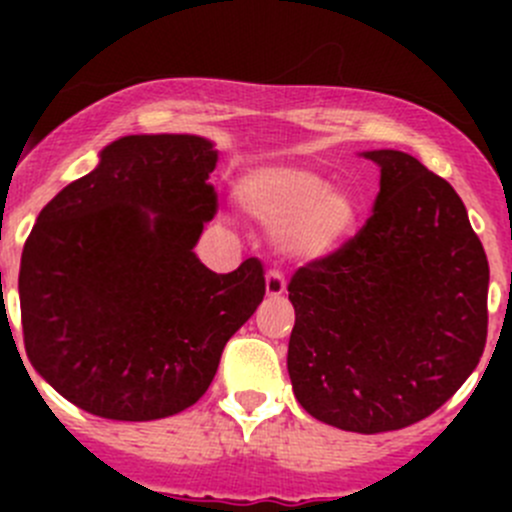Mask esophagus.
Instances as JSON below:
<instances>
[{
    "label": "esophagus",
    "instance_id": "esophagus-1",
    "mask_svg": "<svg viewBox=\"0 0 512 512\" xmlns=\"http://www.w3.org/2000/svg\"><path fill=\"white\" fill-rule=\"evenodd\" d=\"M265 292H267V297H280V294L287 292V282H285V277H282V272H277V270L267 272Z\"/></svg>",
    "mask_w": 512,
    "mask_h": 512
}]
</instances>
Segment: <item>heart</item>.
I'll list each match as a JSON object with an SVG mask.
<instances>
[{"label":"heart","instance_id":"obj_1","mask_svg":"<svg viewBox=\"0 0 512 512\" xmlns=\"http://www.w3.org/2000/svg\"><path fill=\"white\" fill-rule=\"evenodd\" d=\"M235 195L252 220L277 230L280 252L297 262H317L337 252L359 220L354 195L304 165H257L237 180Z\"/></svg>","mask_w":512,"mask_h":512}]
</instances>
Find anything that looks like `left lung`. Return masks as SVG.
Returning <instances> with one entry per match:
<instances>
[{
  "label": "left lung",
  "mask_w": 512,
  "mask_h": 512,
  "mask_svg": "<svg viewBox=\"0 0 512 512\" xmlns=\"http://www.w3.org/2000/svg\"><path fill=\"white\" fill-rule=\"evenodd\" d=\"M359 235L289 282L287 371L302 409L354 433L411 426L473 374L488 334V260L451 183L404 151Z\"/></svg>",
  "instance_id": "8db88e82"
}]
</instances>
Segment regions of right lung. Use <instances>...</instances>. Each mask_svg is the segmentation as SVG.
<instances>
[{
	"label": "right lung",
	"instance_id": "1",
	"mask_svg": "<svg viewBox=\"0 0 512 512\" xmlns=\"http://www.w3.org/2000/svg\"><path fill=\"white\" fill-rule=\"evenodd\" d=\"M215 163L203 136H123L36 218L19 267L24 347L79 409L111 421L185 411L265 297L260 260L218 275L193 252L215 215Z\"/></svg>",
	"mask_w": 512,
	"mask_h": 512
}]
</instances>
